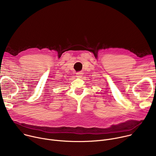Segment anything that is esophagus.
Segmentation results:
<instances>
[{
    "label": "esophagus",
    "mask_w": 156,
    "mask_h": 156,
    "mask_svg": "<svg viewBox=\"0 0 156 156\" xmlns=\"http://www.w3.org/2000/svg\"><path fill=\"white\" fill-rule=\"evenodd\" d=\"M82 76V73H80V72H79V73H76V77L78 78H81V77Z\"/></svg>",
    "instance_id": "34e87169"
}]
</instances>
